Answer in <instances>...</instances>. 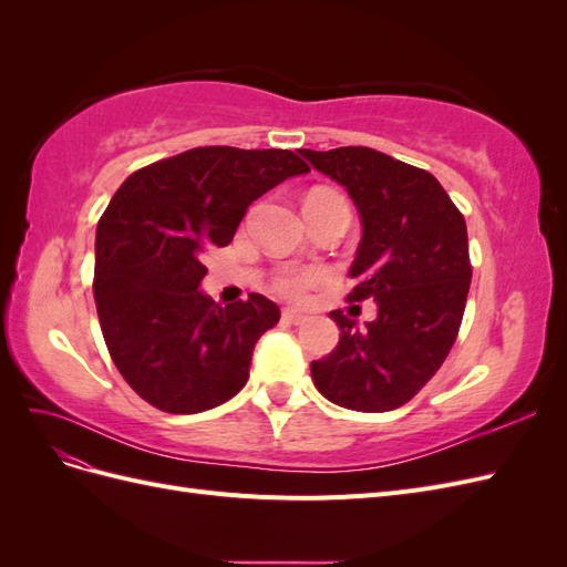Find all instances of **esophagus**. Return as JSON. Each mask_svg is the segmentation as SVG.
<instances>
[{"label":"esophagus","instance_id":"obj_1","mask_svg":"<svg viewBox=\"0 0 567 567\" xmlns=\"http://www.w3.org/2000/svg\"><path fill=\"white\" fill-rule=\"evenodd\" d=\"M281 319L286 321V323H302L305 319H307V315H302L300 310H296V307H284L281 310Z\"/></svg>","mask_w":567,"mask_h":567}]
</instances>
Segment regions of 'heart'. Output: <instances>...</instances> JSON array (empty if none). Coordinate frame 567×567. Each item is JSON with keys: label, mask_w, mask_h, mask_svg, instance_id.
<instances>
[{"label": "heart", "mask_w": 567, "mask_h": 567, "mask_svg": "<svg viewBox=\"0 0 567 567\" xmlns=\"http://www.w3.org/2000/svg\"><path fill=\"white\" fill-rule=\"evenodd\" d=\"M315 194H329V192H315ZM336 196V194H333ZM326 279V271L321 267H281L274 277V288L286 298H300L307 288H312Z\"/></svg>", "instance_id": "1"}]
</instances>
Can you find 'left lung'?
Instances as JSON below:
<instances>
[{"label":"left lung","instance_id":"1","mask_svg":"<svg viewBox=\"0 0 567 567\" xmlns=\"http://www.w3.org/2000/svg\"><path fill=\"white\" fill-rule=\"evenodd\" d=\"M298 153L352 198L362 241L348 298L379 307L362 329L331 312L340 340L312 362V381L338 406L392 411L433 379L456 340L473 271L466 219L431 173L375 148Z\"/></svg>","mask_w":567,"mask_h":567}]
</instances>
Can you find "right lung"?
Instances as JSON below:
<instances>
[{
	"instance_id": "1",
	"label": "right lung",
	"mask_w": 567,
	"mask_h": 567,
	"mask_svg": "<svg viewBox=\"0 0 567 567\" xmlns=\"http://www.w3.org/2000/svg\"><path fill=\"white\" fill-rule=\"evenodd\" d=\"M310 173L293 151L200 146L136 169L96 227L101 333L130 388L167 414H198L248 381L255 342L279 321L250 293L219 307L203 255L229 246L252 200Z\"/></svg>"
}]
</instances>
